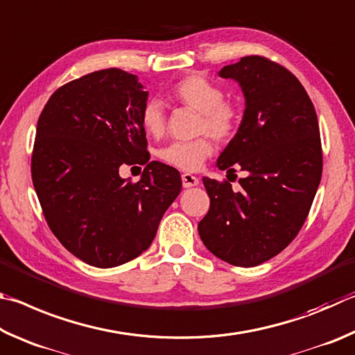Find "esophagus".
<instances>
[{"label":"esophagus","instance_id":"1","mask_svg":"<svg viewBox=\"0 0 355 355\" xmlns=\"http://www.w3.org/2000/svg\"><path fill=\"white\" fill-rule=\"evenodd\" d=\"M198 184H200V179H198L196 176H193V174H189V173L182 174V185H184V189L196 187Z\"/></svg>","mask_w":355,"mask_h":355}]
</instances>
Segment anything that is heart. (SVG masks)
Instances as JSON below:
<instances>
[{
    "label": "heart",
    "instance_id": "1",
    "mask_svg": "<svg viewBox=\"0 0 355 355\" xmlns=\"http://www.w3.org/2000/svg\"><path fill=\"white\" fill-rule=\"evenodd\" d=\"M173 98L201 114L200 132H207L216 140H227L237 130L241 112L237 105L223 101L225 93L206 78L190 74L174 85ZM145 132L159 137L165 129V105L159 98H149L140 114ZM214 151L212 141L206 137L193 141H173L159 151V157L184 171H195Z\"/></svg>",
    "mask_w": 355,
    "mask_h": 355
}]
</instances>
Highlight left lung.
Masks as SVG:
<instances>
[{
	"label": "left lung",
	"mask_w": 355,
	"mask_h": 355,
	"mask_svg": "<svg viewBox=\"0 0 355 355\" xmlns=\"http://www.w3.org/2000/svg\"><path fill=\"white\" fill-rule=\"evenodd\" d=\"M239 84L245 110L216 166L246 173L240 190L202 178L210 198L198 232L207 250L235 266H256L300 232L321 181L318 118L302 84L287 68L259 55L223 67Z\"/></svg>",
	"instance_id": "left-lung-1"
}]
</instances>
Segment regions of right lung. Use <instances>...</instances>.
<instances>
[{
    "instance_id": "obj_1",
    "label": "right lung",
    "mask_w": 355,
    "mask_h": 355,
    "mask_svg": "<svg viewBox=\"0 0 355 355\" xmlns=\"http://www.w3.org/2000/svg\"><path fill=\"white\" fill-rule=\"evenodd\" d=\"M149 93L135 74L93 71L53 93L37 123L31 171L46 223L73 256L96 268L139 257L153 243L181 174L149 162L140 114ZM146 164L135 184L121 164Z\"/></svg>"
}]
</instances>
